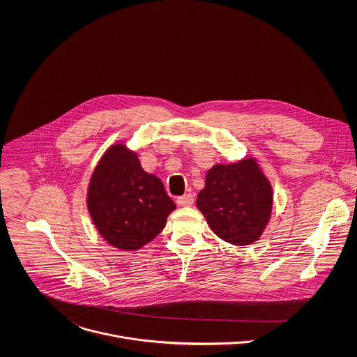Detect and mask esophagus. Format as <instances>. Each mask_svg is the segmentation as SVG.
<instances>
[{"instance_id":"obj_1","label":"esophagus","mask_w":357,"mask_h":357,"mask_svg":"<svg viewBox=\"0 0 357 357\" xmlns=\"http://www.w3.org/2000/svg\"><path fill=\"white\" fill-rule=\"evenodd\" d=\"M177 204L180 206H192L194 204V195L192 194H185L183 197L177 198Z\"/></svg>"}]
</instances>
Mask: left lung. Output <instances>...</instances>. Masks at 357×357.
Returning a JSON list of instances; mask_svg holds the SVG:
<instances>
[{"mask_svg":"<svg viewBox=\"0 0 357 357\" xmlns=\"http://www.w3.org/2000/svg\"><path fill=\"white\" fill-rule=\"evenodd\" d=\"M197 207L218 238L246 246L261 236L269 221L272 188L252 158L215 165L206 174Z\"/></svg>","mask_w":357,"mask_h":357,"instance_id":"1","label":"left lung"}]
</instances>
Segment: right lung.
Returning <instances> with one entry per match:
<instances>
[{
  "label": "right lung",
  "instance_id": "add662e5",
  "mask_svg": "<svg viewBox=\"0 0 357 357\" xmlns=\"http://www.w3.org/2000/svg\"><path fill=\"white\" fill-rule=\"evenodd\" d=\"M88 208L111 246L136 250L162 232L176 204L162 181L143 170L136 153L115 144L102 155L92 174Z\"/></svg>",
  "mask_w": 357,
  "mask_h": 357
}]
</instances>
